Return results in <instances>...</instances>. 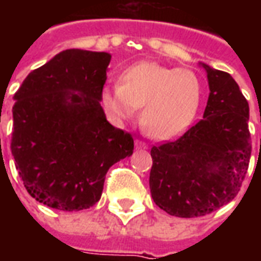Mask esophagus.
Wrapping results in <instances>:
<instances>
[{"instance_id":"1","label":"esophagus","mask_w":261,"mask_h":261,"mask_svg":"<svg viewBox=\"0 0 261 261\" xmlns=\"http://www.w3.org/2000/svg\"><path fill=\"white\" fill-rule=\"evenodd\" d=\"M136 147L138 148V149H145L148 145H147V142L141 141V140H136Z\"/></svg>"}]
</instances>
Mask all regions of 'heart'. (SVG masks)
<instances>
[{"label":"heart","instance_id":"1","mask_svg":"<svg viewBox=\"0 0 261 261\" xmlns=\"http://www.w3.org/2000/svg\"><path fill=\"white\" fill-rule=\"evenodd\" d=\"M114 120L125 121L141 108V125L148 136L170 140L190 127L201 102V82L192 69L156 63H137L119 75L117 85L100 96Z\"/></svg>","mask_w":261,"mask_h":261}]
</instances>
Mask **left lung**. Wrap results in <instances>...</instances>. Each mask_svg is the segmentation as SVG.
Returning a JSON list of instances; mask_svg holds the SVG:
<instances>
[{"label":"left lung","instance_id":"8db88e82","mask_svg":"<svg viewBox=\"0 0 261 261\" xmlns=\"http://www.w3.org/2000/svg\"><path fill=\"white\" fill-rule=\"evenodd\" d=\"M204 68L210 96L202 119L179 138L151 148L153 201L180 218L202 217L232 201L252 153L246 97L228 72Z\"/></svg>","mask_w":261,"mask_h":261}]
</instances>
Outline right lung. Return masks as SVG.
Returning <instances> with one entry per match:
<instances>
[{
  "instance_id": "add662e5",
  "label": "right lung",
  "mask_w": 261,
  "mask_h": 261,
  "mask_svg": "<svg viewBox=\"0 0 261 261\" xmlns=\"http://www.w3.org/2000/svg\"><path fill=\"white\" fill-rule=\"evenodd\" d=\"M110 59L65 50L33 69L15 92V166L28 193L47 207H92L110 166L133 153V136L110 124L100 106Z\"/></svg>"
}]
</instances>
